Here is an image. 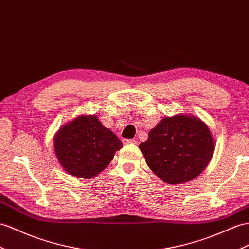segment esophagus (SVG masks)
<instances>
[{
  "label": "esophagus",
  "mask_w": 249,
  "mask_h": 249,
  "mask_svg": "<svg viewBox=\"0 0 249 249\" xmlns=\"http://www.w3.org/2000/svg\"><path fill=\"white\" fill-rule=\"evenodd\" d=\"M123 143L124 144H135L136 143V140H133V139H124L123 140Z\"/></svg>",
  "instance_id": "esophagus-1"
}]
</instances>
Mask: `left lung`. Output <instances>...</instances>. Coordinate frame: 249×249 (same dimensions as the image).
Segmentation results:
<instances>
[{"mask_svg":"<svg viewBox=\"0 0 249 249\" xmlns=\"http://www.w3.org/2000/svg\"><path fill=\"white\" fill-rule=\"evenodd\" d=\"M139 147L148 167L162 181L180 184L195 179L207 166L214 143L200 119L180 114L164 118Z\"/></svg>","mask_w":249,"mask_h":249,"instance_id":"8db88e82","label":"left lung"}]
</instances>
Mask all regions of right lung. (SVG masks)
I'll list each match as a JSON object with an SVG mask.
<instances>
[{"label": "right lung", "instance_id": "right-lung-1", "mask_svg": "<svg viewBox=\"0 0 249 249\" xmlns=\"http://www.w3.org/2000/svg\"><path fill=\"white\" fill-rule=\"evenodd\" d=\"M122 142L95 116H81L59 130L54 151L68 174L90 179L107 167Z\"/></svg>", "mask_w": 249, "mask_h": 249}]
</instances>
